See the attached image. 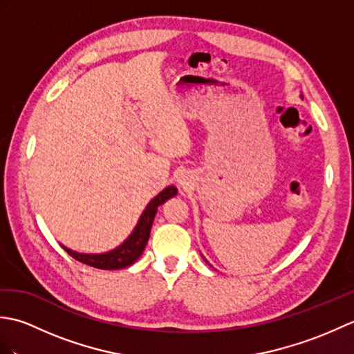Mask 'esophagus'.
Masks as SVG:
<instances>
[{"mask_svg": "<svg viewBox=\"0 0 354 354\" xmlns=\"http://www.w3.org/2000/svg\"><path fill=\"white\" fill-rule=\"evenodd\" d=\"M178 184L183 187V189H189L190 184H192V176L189 175V173H181V175L178 176Z\"/></svg>", "mask_w": 354, "mask_h": 354, "instance_id": "esophagus-1", "label": "esophagus"}]
</instances>
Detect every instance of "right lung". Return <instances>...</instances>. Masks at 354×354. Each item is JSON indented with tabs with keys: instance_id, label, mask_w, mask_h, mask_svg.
I'll use <instances>...</instances> for the list:
<instances>
[{
	"instance_id": "obj_1",
	"label": "right lung",
	"mask_w": 354,
	"mask_h": 354,
	"mask_svg": "<svg viewBox=\"0 0 354 354\" xmlns=\"http://www.w3.org/2000/svg\"><path fill=\"white\" fill-rule=\"evenodd\" d=\"M176 193H178V189L175 185L165 187L161 193H158L156 196L149 202L146 209L140 216V219L137 225H135V228L129 234V237H127L122 245H118L115 250L102 252V254H84V252L73 251L64 245L62 248L71 255L73 259H76L93 268L114 270V269H123V268L131 266L132 263L138 260L142 251H145L149 236H150V228H152L155 214L158 212V207L162 205L167 199L175 196Z\"/></svg>"
}]
</instances>
